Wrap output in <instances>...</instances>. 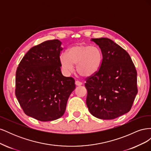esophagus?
<instances>
[{"mask_svg": "<svg viewBox=\"0 0 151 151\" xmlns=\"http://www.w3.org/2000/svg\"><path fill=\"white\" fill-rule=\"evenodd\" d=\"M76 84L77 86H81L82 84H83V83H82L81 82H80V81H76Z\"/></svg>", "mask_w": 151, "mask_h": 151, "instance_id": "esophagus-1", "label": "esophagus"}]
</instances>
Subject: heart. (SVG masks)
Returning <instances> with one entry per match:
<instances>
[{
	"instance_id": "b5f03b06",
	"label": "heart",
	"mask_w": 151,
	"mask_h": 151,
	"mask_svg": "<svg viewBox=\"0 0 151 151\" xmlns=\"http://www.w3.org/2000/svg\"><path fill=\"white\" fill-rule=\"evenodd\" d=\"M62 68L66 74H70L76 64V70L83 77L94 74L101 65L102 53L96 47L79 44L73 46L60 57Z\"/></svg>"
}]
</instances>
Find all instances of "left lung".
I'll use <instances>...</instances> for the list:
<instances>
[{
    "instance_id": "1",
    "label": "left lung",
    "mask_w": 151,
    "mask_h": 151,
    "mask_svg": "<svg viewBox=\"0 0 151 151\" xmlns=\"http://www.w3.org/2000/svg\"><path fill=\"white\" fill-rule=\"evenodd\" d=\"M101 49L99 69L86 78V104L92 115L112 120L129 112L137 94V70L125 50L111 40L92 38Z\"/></svg>"
}]
</instances>
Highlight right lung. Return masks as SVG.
<instances>
[{
  "instance_id": "1",
  "label": "right lung",
  "mask_w": 151,
  "mask_h": 151,
  "mask_svg": "<svg viewBox=\"0 0 151 151\" xmlns=\"http://www.w3.org/2000/svg\"><path fill=\"white\" fill-rule=\"evenodd\" d=\"M61 45L58 40H52L32 47L16 70L18 102L26 115L41 122L62 116L76 88L74 79L61 72Z\"/></svg>"
}]
</instances>
